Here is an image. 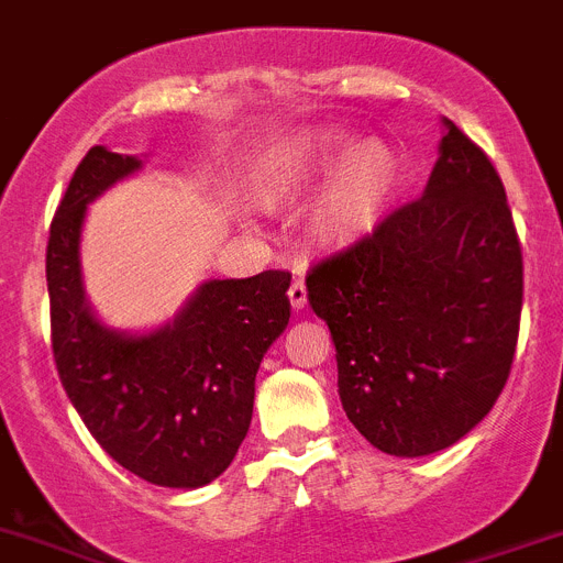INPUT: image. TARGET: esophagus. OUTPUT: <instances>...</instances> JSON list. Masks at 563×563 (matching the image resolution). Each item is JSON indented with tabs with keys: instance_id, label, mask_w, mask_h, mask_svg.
Masks as SVG:
<instances>
[{
	"instance_id": "obj_1",
	"label": "esophagus",
	"mask_w": 563,
	"mask_h": 563,
	"mask_svg": "<svg viewBox=\"0 0 563 563\" xmlns=\"http://www.w3.org/2000/svg\"><path fill=\"white\" fill-rule=\"evenodd\" d=\"M290 303L296 309H301L307 303V285H303V278H296L290 285Z\"/></svg>"
}]
</instances>
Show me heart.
Wrapping results in <instances>:
<instances>
[{
  "mask_svg": "<svg viewBox=\"0 0 563 563\" xmlns=\"http://www.w3.org/2000/svg\"><path fill=\"white\" fill-rule=\"evenodd\" d=\"M338 169L340 175L323 206V229L332 236H352L374 223L394 192L396 158L379 144L360 147L354 139L334 133H323L303 144V178L332 175Z\"/></svg>",
  "mask_w": 563,
  "mask_h": 563,
  "instance_id": "heart-1",
  "label": "heart"
}]
</instances>
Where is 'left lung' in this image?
<instances>
[{"label": "left lung", "instance_id": "obj_1", "mask_svg": "<svg viewBox=\"0 0 563 563\" xmlns=\"http://www.w3.org/2000/svg\"><path fill=\"white\" fill-rule=\"evenodd\" d=\"M438 151L421 198L307 273L345 416L399 457L446 450L486 419L522 318V245L492 158L450 120Z\"/></svg>", "mask_w": 563, "mask_h": 563}]
</instances>
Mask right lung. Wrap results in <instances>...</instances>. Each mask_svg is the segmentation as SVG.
Returning a JSON list of instances; mask_svg holds the SVG:
<instances>
[{
    "instance_id": "add662e5",
    "label": "right lung",
    "mask_w": 563,
    "mask_h": 563,
    "mask_svg": "<svg viewBox=\"0 0 563 563\" xmlns=\"http://www.w3.org/2000/svg\"><path fill=\"white\" fill-rule=\"evenodd\" d=\"M142 162L91 147L46 242L53 357L102 450L153 486L198 488L234 461L254 416L256 371L290 321V273L206 282L173 323L144 338L91 316L80 282L86 206Z\"/></svg>"
}]
</instances>
